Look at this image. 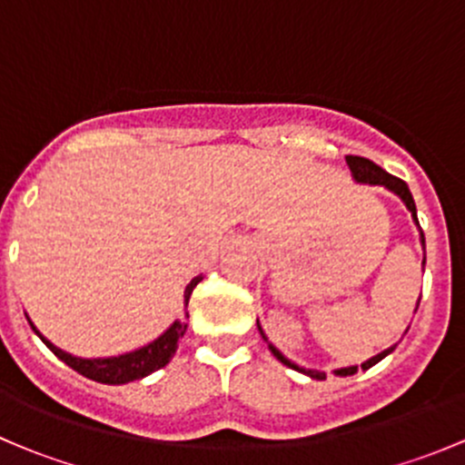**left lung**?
<instances>
[{
	"mask_svg": "<svg viewBox=\"0 0 465 465\" xmlns=\"http://www.w3.org/2000/svg\"><path fill=\"white\" fill-rule=\"evenodd\" d=\"M346 163H349V168H351V173H353V177L358 182H369V184H382V186H387V189H391L393 193H398L402 198V203L407 204V209L411 211V218L416 220V224H419V218H416V204H414V198H411V193H410V186L405 184V182L401 180V177H396V175H389L387 171H382V168L378 166V163H373L371 159H367V157H358V154H346ZM420 242H423V247H425V236H423V232H420ZM425 262V261H423ZM261 331V328H259ZM261 335H262V331H261ZM262 340H265V335H262ZM270 351L272 353H274V358L276 360H281V362L285 364V367H290V369H297V371H302V373H308V376L311 378H315V380H323L326 378V373H320V371H306V369H299L297 364H292L290 362V360H285L283 355L279 353V351L274 349V346L270 344ZM393 351V346L391 349H387V351H382V353H378L376 358H371V360H367V362L362 364V369H371L373 364H378L380 360L384 358V355H389ZM337 376H353V373H358V367H349V369H337Z\"/></svg>",
	"mask_w": 465,
	"mask_h": 465,
	"instance_id": "obj_1",
	"label": "left lung"
}]
</instances>
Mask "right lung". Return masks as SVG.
Instances as JSON below:
<instances>
[{
  "instance_id": "1",
  "label": "right lung",
  "mask_w": 465,
  "mask_h": 465,
  "mask_svg": "<svg viewBox=\"0 0 465 465\" xmlns=\"http://www.w3.org/2000/svg\"><path fill=\"white\" fill-rule=\"evenodd\" d=\"M200 279H203V276H195V279L186 285L184 303H189L191 292H193L195 285L200 283ZM31 328L37 332V328L33 326V323ZM184 332H186V323L175 322L162 337H159V340H154L153 344L143 346V349L119 355V358H98V360L74 358V355L64 353V351H60L58 346L51 344V341L46 340V337H42L40 332H37V335H40V340L54 351L55 358L63 360L67 367H72L74 371H78L81 376L96 380V382H103V384H125V382H133V380L145 378L148 373L166 367V364L173 360V355H175L177 344H180V337L184 335Z\"/></svg>"
}]
</instances>
